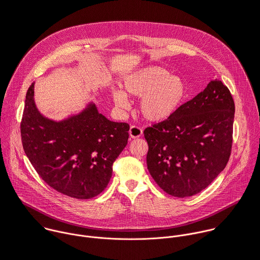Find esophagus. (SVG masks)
I'll return each instance as SVG.
<instances>
[{"label":"esophagus","mask_w":260,"mask_h":260,"mask_svg":"<svg viewBox=\"0 0 260 260\" xmlns=\"http://www.w3.org/2000/svg\"><path fill=\"white\" fill-rule=\"evenodd\" d=\"M142 128L138 127V126H131L130 127V130H129V134H130V137L131 138H138L142 135Z\"/></svg>","instance_id":"1"}]
</instances>
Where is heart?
<instances>
[{
    "instance_id": "1",
    "label": "heart",
    "mask_w": 260,
    "mask_h": 260,
    "mask_svg": "<svg viewBox=\"0 0 260 260\" xmlns=\"http://www.w3.org/2000/svg\"><path fill=\"white\" fill-rule=\"evenodd\" d=\"M124 87L129 94L141 98L140 113L151 122H160L174 115L188 96L185 81L158 66L131 73L125 78ZM114 101L122 109L129 107L127 95L121 90L114 92Z\"/></svg>"
}]
</instances>
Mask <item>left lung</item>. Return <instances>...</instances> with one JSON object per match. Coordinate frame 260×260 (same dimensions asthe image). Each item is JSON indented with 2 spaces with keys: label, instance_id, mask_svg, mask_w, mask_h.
I'll return each instance as SVG.
<instances>
[{
  "label": "left lung",
  "instance_id": "8db88e82",
  "mask_svg": "<svg viewBox=\"0 0 260 260\" xmlns=\"http://www.w3.org/2000/svg\"><path fill=\"white\" fill-rule=\"evenodd\" d=\"M235 103L217 79L168 119L144 130L147 169L168 194L188 197L225 168L233 143Z\"/></svg>",
  "mask_w": 260,
  "mask_h": 260
}]
</instances>
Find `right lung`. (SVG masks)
Listing matches in <instances>:
<instances>
[{
    "label": "right lung",
    "mask_w": 260,
    "mask_h": 260,
    "mask_svg": "<svg viewBox=\"0 0 260 260\" xmlns=\"http://www.w3.org/2000/svg\"><path fill=\"white\" fill-rule=\"evenodd\" d=\"M34 96L35 83L26 93L20 131L23 149L40 177L76 199L102 193L111 180L114 161L127 145L129 124L108 120L94 104L56 122L39 112Z\"/></svg>",
    "instance_id": "1"
}]
</instances>
